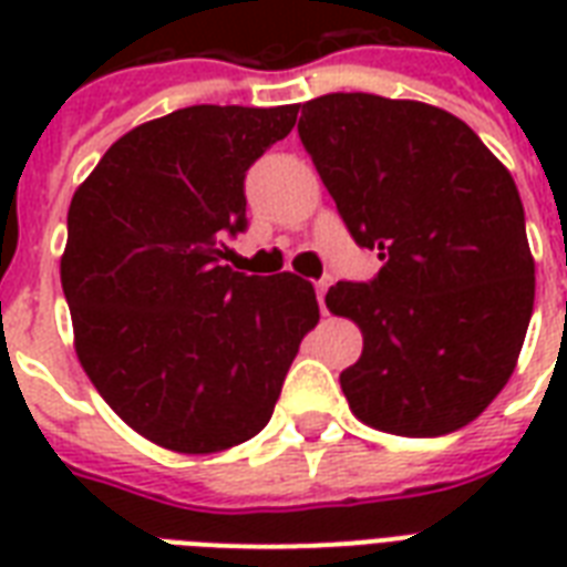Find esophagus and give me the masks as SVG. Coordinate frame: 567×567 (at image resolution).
Here are the masks:
<instances>
[{"label":"esophagus","instance_id":"obj_1","mask_svg":"<svg viewBox=\"0 0 567 567\" xmlns=\"http://www.w3.org/2000/svg\"><path fill=\"white\" fill-rule=\"evenodd\" d=\"M329 285H332V276H323V279H318V282H315V291H318V302H320V309H323V300H327V291H329Z\"/></svg>","mask_w":567,"mask_h":567}]
</instances>
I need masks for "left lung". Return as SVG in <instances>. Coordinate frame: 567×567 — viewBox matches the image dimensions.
Here are the masks:
<instances>
[{
	"label": "left lung",
	"mask_w": 567,
	"mask_h": 567,
	"mask_svg": "<svg viewBox=\"0 0 567 567\" xmlns=\"http://www.w3.org/2000/svg\"><path fill=\"white\" fill-rule=\"evenodd\" d=\"M297 132L353 240L382 261L371 282L327 293L364 338L341 373L347 403L391 435L462 430L509 382L536 300L512 173L426 102L327 93Z\"/></svg>",
	"instance_id": "obj_1"
}]
</instances>
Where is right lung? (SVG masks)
<instances>
[{
  "label": "right lung",
  "mask_w": 567,
  "mask_h": 567,
  "mask_svg": "<svg viewBox=\"0 0 567 567\" xmlns=\"http://www.w3.org/2000/svg\"><path fill=\"white\" fill-rule=\"evenodd\" d=\"M297 123V105H190L102 155L66 214L61 285L75 353L144 439L217 453L265 430L302 336L311 282L220 265L247 229L244 179Z\"/></svg>",
  "instance_id": "obj_1"
}]
</instances>
